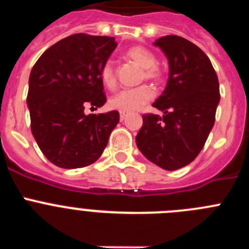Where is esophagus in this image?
Instances as JSON below:
<instances>
[{"instance_id":"esophagus-1","label":"esophagus","mask_w":249,"mask_h":249,"mask_svg":"<svg viewBox=\"0 0 249 249\" xmlns=\"http://www.w3.org/2000/svg\"><path fill=\"white\" fill-rule=\"evenodd\" d=\"M126 117H127V113H123V112H121V113H120L121 121H124V120H126Z\"/></svg>"}]
</instances>
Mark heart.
Returning a JSON list of instances; mask_svg holds the SVG:
<instances>
[{
	"label": "heart",
	"mask_w": 249,
	"mask_h": 249,
	"mask_svg": "<svg viewBox=\"0 0 249 249\" xmlns=\"http://www.w3.org/2000/svg\"><path fill=\"white\" fill-rule=\"evenodd\" d=\"M126 57L132 61L138 67L143 68L142 71V80L155 81L160 82L162 78V71L156 63H157V57L153 52L147 50L142 46H135L126 51ZM101 81L107 89H113L116 86V72L112 66V63L106 62L102 66L100 72ZM155 97V92L149 86L143 85L133 89H123L114 94L109 100L111 108L117 109L123 113H131V112L140 111L142 107L147 105L152 98Z\"/></svg>",
	"instance_id": "b5f03b06"
}]
</instances>
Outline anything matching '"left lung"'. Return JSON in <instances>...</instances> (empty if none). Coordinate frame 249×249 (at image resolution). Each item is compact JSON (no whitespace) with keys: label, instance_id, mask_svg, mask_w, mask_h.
I'll return each mask as SVG.
<instances>
[{"label":"left lung","instance_id":"1","mask_svg":"<svg viewBox=\"0 0 249 249\" xmlns=\"http://www.w3.org/2000/svg\"><path fill=\"white\" fill-rule=\"evenodd\" d=\"M155 46L169 65L166 89L152 105L163 116L143 114L136 143L152 163L176 171L195 160L214 124L218 77L203 51L183 37H160Z\"/></svg>","mask_w":249,"mask_h":249}]
</instances>
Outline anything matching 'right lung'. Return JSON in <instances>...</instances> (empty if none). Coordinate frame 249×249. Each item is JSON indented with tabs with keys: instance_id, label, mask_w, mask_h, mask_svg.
I'll use <instances>...</instances> for the list:
<instances>
[{
	"instance_id": "obj_1",
	"label": "right lung",
	"mask_w": 249,
	"mask_h": 249,
	"mask_svg": "<svg viewBox=\"0 0 249 249\" xmlns=\"http://www.w3.org/2000/svg\"><path fill=\"white\" fill-rule=\"evenodd\" d=\"M117 47L113 37L76 34L61 39L37 59L28 81L31 131L51 163L82 168L98 160L120 122L111 111L85 114L107 98L100 72Z\"/></svg>"
}]
</instances>
